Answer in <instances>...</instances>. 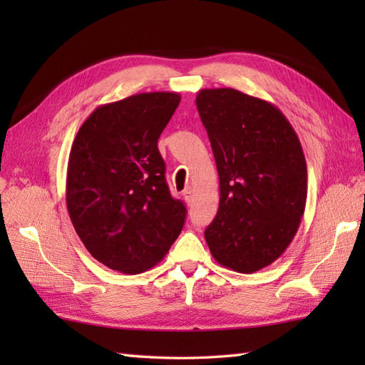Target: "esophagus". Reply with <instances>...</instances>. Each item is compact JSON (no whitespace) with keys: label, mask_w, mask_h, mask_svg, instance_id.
I'll list each match as a JSON object with an SVG mask.
<instances>
[{"label":"esophagus","mask_w":365,"mask_h":365,"mask_svg":"<svg viewBox=\"0 0 365 365\" xmlns=\"http://www.w3.org/2000/svg\"><path fill=\"white\" fill-rule=\"evenodd\" d=\"M192 192H195V190H192L191 187H187L183 190V197H185V200H187V202H190V200H191Z\"/></svg>","instance_id":"obj_1"}]
</instances>
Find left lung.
Listing matches in <instances>:
<instances>
[{"mask_svg": "<svg viewBox=\"0 0 365 365\" xmlns=\"http://www.w3.org/2000/svg\"><path fill=\"white\" fill-rule=\"evenodd\" d=\"M197 111L220 175V207L205 229L220 265L254 273L282 255L306 208L307 168L279 108L232 88L202 89Z\"/></svg>", "mask_w": 365, "mask_h": 365, "instance_id": "1", "label": "left lung"}]
</instances>
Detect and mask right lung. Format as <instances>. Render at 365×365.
Listing matches in <instances>:
<instances>
[{"mask_svg": "<svg viewBox=\"0 0 365 365\" xmlns=\"http://www.w3.org/2000/svg\"><path fill=\"white\" fill-rule=\"evenodd\" d=\"M180 103L177 92H144L94 110L76 133L66 204L92 257L139 274L168 254L187 216L170 196L158 138Z\"/></svg>", "mask_w": 365, "mask_h": 365, "instance_id": "1", "label": "right lung"}]
</instances>
